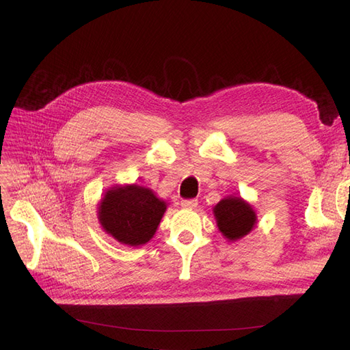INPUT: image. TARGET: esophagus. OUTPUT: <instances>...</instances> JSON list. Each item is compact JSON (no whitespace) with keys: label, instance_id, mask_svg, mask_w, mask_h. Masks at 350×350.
I'll return each instance as SVG.
<instances>
[{"label":"esophagus","instance_id":"esophagus-1","mask_svg":"<svg viewBox=\"0 0 350 350\" xmlns=\"http://www.w3.org/2000/svg\"><path fill=\"white\" fill-rule=\"evenodd\" d=\"M197 204H198V201L196 198H189V200H183L181 201V206L185 207V208H194V207H197Z\"/></svg>","mask_w":350,"mask_h":350}]
</instances>
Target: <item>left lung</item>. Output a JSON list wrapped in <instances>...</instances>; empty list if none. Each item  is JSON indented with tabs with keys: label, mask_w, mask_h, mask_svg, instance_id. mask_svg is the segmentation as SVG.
<instances>
[{
	"label": "left lung",
	"mask_w": 350,
	"mask_h": 350,
	"mask_svg": "<svg viewBox=\"0 0 350 350\" xmlns=\"http://www.w3.org/2000/svg\"><path fill=\"white\" fill-rule=\"evenodd\" d=\"M217 228L228 241H238L248 235L257 224V215L251 204L241 197L229 196L215 206Z\"/></svg>",
	"instance_id": "1"
}]
</instances>
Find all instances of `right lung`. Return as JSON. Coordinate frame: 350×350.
I'll use <instances>...</instances> for the list:
<instances>
[{"label": "right lung", "instance_id": "1", "mask_svg": "<svg viewBox=\"0 0 350 350\" xmlns=\"http://www.w3.org/2000/svg\"><path fill=\"white\" fill-rule=\"evenodd\" d=\"M166 203L150 188L140 185H118L103 196L98 219L103 230L113 239L130 247L144 245L156 234Z\"/></svg>", "mask_w": 350, "mask_h": 350}]
</instances>
